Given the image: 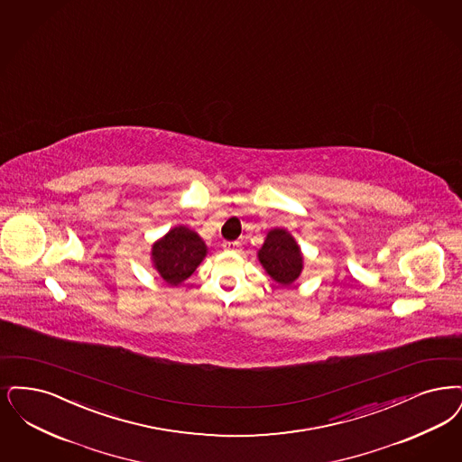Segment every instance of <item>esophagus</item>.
<instances>
[{
  "label": "esophagus",
  "instance_id": "obj_1",
  "mask_svg": "<svg viewBox=\"0 0 462 462\" xmlns=\"http://www.w3.org/2000/svg\"><path fill=\"white\" fill-rule=\"evenodd\" d=\"M240 247V242H237V240H225L223 242V249L225 251H237Z\"/></svg>",
  "mask_w": 462,
  "mask_h": 462
}]
</instances>
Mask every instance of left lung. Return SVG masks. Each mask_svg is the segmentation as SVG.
Masks as SVG:
<instances>
[{
	"label": "left lung",
	"instance_id": "1",
	"mask_svg": "<svg viewBox=\"0 0 462 462\" xmlns=\"http://www.w3.org/2000/svg\"><path fill=\"white\" fill-rule=\"evenodd\" d=\"M258 258L266 273L280 285H291L300 275V249L297 247L294 237L282 228H275L268 234L259 249Z\"/></svg>",
	"mask_w": 462,
	"mask_h": 462
}]
</instances>
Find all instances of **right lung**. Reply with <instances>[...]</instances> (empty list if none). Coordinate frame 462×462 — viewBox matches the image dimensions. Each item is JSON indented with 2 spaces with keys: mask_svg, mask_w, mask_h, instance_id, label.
Returning <instances> with one entry per match:
<instances>
[{
  "mask_svg": "<svg viewBox=\"0 0 462 462\" xmlns=\"http://www.w3.org/2000/svg\"><path fill=\"white\" fill-rule=\"evenodd\" d=\"M204 256L206 245L203 240L185 226L171 228L165 239L152 245L154 268L168 285H180L185 278L194 273Z\"/></svg>",
  "mask_w": 462,
  "mask_h": 462,
  "instance_id": "right-lung-1",
  "label": "right lung"
}]
</instances>
